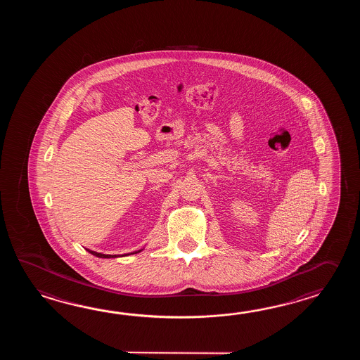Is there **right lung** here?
I'll list each match as a JSON object with an SVG mask.
<instances>
[{"mask_svg":"<svg viewBox=\"0 0 360 360\" xmlns=\"http://www.w3.org/2000/svg\"><path fill=\"white\" fill-rule=\"evenodd\" d=\"M89 252L94 255V256H96V257H100V259H110V257H118V256H115V255H105V253H99L95 252V251H91V250H87ZM141 251V250H140ZM140 251H135V252L132 253H139ZM127 255H130V253H127ZM123 256H126V255H123Z\"/></svg>","mask_w":360,"mask_h":360,"instance_id":"obj_1","label":"right lung"}]
</instances>
